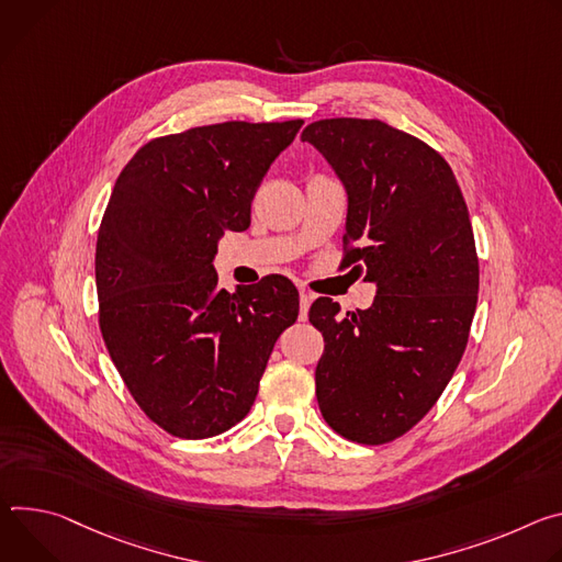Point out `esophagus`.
Instances as JSON below:
<instances>
[{"label":"esophagus","mask_w":562,"mask_h":562,"mask_svg":"<svg viewBox=\"0 0 562 562\" xmlns=\"http://www.w3.org/2000/svg\"><path fill=\"white\" fill-rule=\"evenodd\" d=\"M310 303H313V294L305 292V290H301V292H299V305H301V310H299V319H301V322H305V317H307V307H310Z\"/></svg>","instance_id":"esophagus-1"}]
</instances>
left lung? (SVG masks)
I'll list each match as a JSON object with an SVG mask.
<instances>
[{
  "label": "left lung",
  "instance_id": "obj_1",
  "mask_svg": "<svg viewBox=\"0 0 562 562\" xmlns=\"http://www.w3.org/2000/svg\"><path fill=\"white\" fill-rule=\"evenodd\" d=\"M301 140L348 190L341 268L378 283L368 310L310 305L324 335L317 402L341 438L386 445L435 406L464 355L480 288L469 210L449 162L382 120H317Z\"/></svg>",
  "mask_w": 562,
  "mask_h": 562
}]
</instances>
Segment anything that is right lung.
<instances>
[{"mask_svg":"<svg viewBox=\"0 0 562 562\" xmlns=\"http://www.w3.org/2000/svg\"><path fill=\"white\" fill-rule=\"evenodd\" d=\"M303 120L218 122L143 145L120 171L95 245L98 324L140 411L173 438L205 440L252 408L299 292L268 274L227 292L212 266Z\"/></svg>","mask_w":562,"mask_h":562,"instance_id":"add662e5","label":"right lung"}]
</instances>
